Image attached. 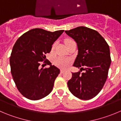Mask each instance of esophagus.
I'll use <instances>...</instances> for the list:
<instances>
[{
	"mask_svg": "<svg viewBox=\"0 0 121 121\" xmlns=\"http://www.w3.org/2000/svg\"><path fill=\"white\" fill-rule=\"evenodd\" d=\"M64 72H65V70H64V69H61L60 70V73H63Z\"/></svg>",
	"mask_w": 121,
	"mask_h": 121,
	"instance_id": "1",
	"label": "esophagus"
}]
</instances>
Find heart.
Returning a JSON list of instances; mask_svg holds the SVG:
<instances>
[{
	"label": "heart",
	"instance_id": "1",
	"mask_svg": "<svg viewBox=\"0 0 121 121\" xmlns=\"http://www.w3.org/2000/svg\"><path fill=\"white\" fill-rule=\"evenodd\" d=\"M72 42H73V40H72V39H66V41H65V43L66 45L68 44L69 43H70ZM55 46V43H54L52 45V49H54ZM55 64L57 65V66H59L61 67H64V68H66V67H68L69 65L70 64V60L67 58H62V57H58V58H56L55 60V61H54Z\"/></svg>",
	"mask_w": 121,
	"mask_h": 121
}]
</instances>
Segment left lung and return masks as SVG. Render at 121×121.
Returning a JSON list of instances; mask_svg holds the SVG:
<instances>
[{"instance_id": "obj_1", "label": "left lung", "mask_w": 121, "mask_h": 121, "mask_svg": "<svg viewBox=\"0 0 121 121\" xmlns=\"http://www.w3.org/2000/svg\"><path fill=\"white\" fill-rule=\"evenodd\" d=\"M65 33L76 42L78 53L73 66L85 72L72 73L67 82L71 93L82 100L95 97L106 81L111 63L110 49L98 31L86 27H78Z\"/></svg>"}]
</instances>
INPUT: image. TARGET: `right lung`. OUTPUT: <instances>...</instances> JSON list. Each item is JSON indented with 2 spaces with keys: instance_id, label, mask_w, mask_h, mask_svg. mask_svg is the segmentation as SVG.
Listing matches in <instances>:
<instances>
[{
  "instance_id": "1",
  "label": "right lung",
  "mask_w": 121,
  "mask_h": 121,
  "mask_svg": "<svg viewBox=\"0 0 121 121\" xmlns=\"http://www.w3.org/2000/svg\"><path fill=\"white\" fill-rule=\"evenodd\" d=\"M64 30L54 32L42 29L29 30L18 38L11 57V74L20 93L31 100L47 96L52 91L60 69L48 61L49 68L40 67V62L46 59L52 45Z\"/></svg>"
}]
</instances>
